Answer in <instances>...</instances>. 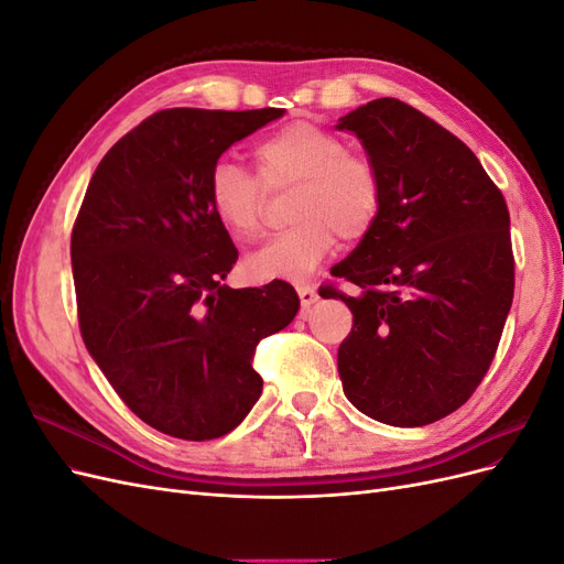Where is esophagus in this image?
Segmentation results:
<instances>
[{"mask_svg": "<svg viewBox=\"0 0 564 564\" xmlns=\"http://www.w3.org/2000/svg\"><path fill=\"white\" fill-rule=\"evenodd\" d=\"M296 292H299L301 308H303V311H308L311 305L319 299V296H317V289L311 286V284H296Z\"/></svg>", "mask_w": 564, "mask_h": 564, "instance_id": "34e87169", "label": "esophagus"}]
</instances>
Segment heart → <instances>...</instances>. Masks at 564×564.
<instances>
[{
	"label": "heart",
	"mask_w": 564,
	"mask_h": 564,
	"mask_svg": "<svg viewBox=\"0 0 564 564\" xmlns=\"http://www.w3.org/2000/svg\"><path fill=\"white\" fill-rule=\"evenodd\" d=\"M259 176L230 158L209 172V204L235 242L259 235L265 187L296 185L292 220L247 259L253 280H301L336 249L338 235L357 242L373 228L383 204L379 169L365 155L348 152V143L319 124L289 122L256 145Z\"/></svg>",
	"instance_id": "b5f03b06"
}]
</instances>
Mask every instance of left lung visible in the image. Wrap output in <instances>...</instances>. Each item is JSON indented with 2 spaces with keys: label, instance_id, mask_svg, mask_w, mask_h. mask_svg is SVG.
<instances>
[{
  "label": "left lung",
  "instance_id": "1",
  "mask_svg": "<svg viewBox=\"0 0 564 564\" xmlns=\"http://www.w3.org/2000/svg\"><path fill=\"white\" fill-rule=\"evenodd\" d=\"M379 169L373 228L332 275L362 289L338 348L346 398L373 421L414 429L464 404L497 355L513 303L506 199L473 150L398 98L338 119Z\"/></svg>",
  "mask_w": 564,
  "mask_h": 564
}]
</instances>
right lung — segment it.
Here are the masks:
<instances>
[{
	"label": "right lung",
	"mask_w": 564,
	"mask_h": 564,
	"mask_svg": "<svg viewBox=\"0 0 564 564\" xmlns=\"http://www.w3.org/2000/svg\"><path fill=\"white\" fill-rule=\"evenodd\" d=\"M282 108L150 115L100 160L70 256L79 332L131 412L178 440H214L261 398L259 340L284 329L299 296L282 280L224 284L237 261L209 204V172Z\"/></svg>",
	"instance_id": "right-lung-1"
}]
</instances>
